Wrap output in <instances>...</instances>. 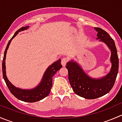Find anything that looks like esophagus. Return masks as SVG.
<instances>
[{"label":"esophagus","instance_id":"34e87169","mask_svg":"<svg viewBox=\"0 0 122 122\" xmlns=\"http://www.w3.org/2000/svg\"><path fill=\"white\" fill-rule=\"evenodd\" d=\"M68 61V58H66V57H64L61 59V64L62 65L63 67H65L66 65V64L67 63Z\"/></svg>","mask_w":122,"mask_h":122}]
</instances>
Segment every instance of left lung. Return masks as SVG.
Listing matches in <instances>:
<instances>
[{
	"label": "left lung",
	"mask_w": 122,
	"mask_h": 122,
	"mask_svg": "<svg viewBox=\"0 0 122 122\" xmlns=\"http://www.w3.org/2000/svg\"><path fill=\"white\" fill-rule=\"evenodd\" d=\"M97 39L105 43L111 51L112 68L107 74L101 78H93L87 76L80 66L73 60L67 62L68 79L74 92L87 99H94L109 93L113 87L119 70V58L113 39L103 29L94 28Z\"/></svg>",
	"instance_id": "obj_1"
}]
</instances>
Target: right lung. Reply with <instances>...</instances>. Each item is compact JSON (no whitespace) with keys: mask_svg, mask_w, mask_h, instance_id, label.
I'll use <instances>...</instances> for the list:
<instances>
[{"mask_svg":"<svg viewBox=\"0 0 122 122\" xmlns=\"http://www.w3.org/2000/svg\"><path fill=\"white\" fill-rule=\"evenodd\" d=\"M29 28L28 26L22 27L21 28L18 29L12 38L9 41L5 51L4 52L3 62H2V72H3V77L5 80L6 84L9 89L10 92L17 99L23 102H29V103H33V102H38L41 100L44 99L46 96L49 95L51 91V87L52 86V77L55 73L62 67L61 64V59H59L55 62H54L52 65L49 66V67L46 69L43 76L42 80L39 84L37 87L31 90H24L20 89L19 88L15 87L8 80L7 76L6 75V66H5V59L6 55L7 50H8L9 46L10 44L12 39L16 36L17 34L20 31L26 30Z\"/></svg>","mask_w":122,"mask_h":122,"instance_id":"right-lung-1","label":"right lung"}]
</instances>
